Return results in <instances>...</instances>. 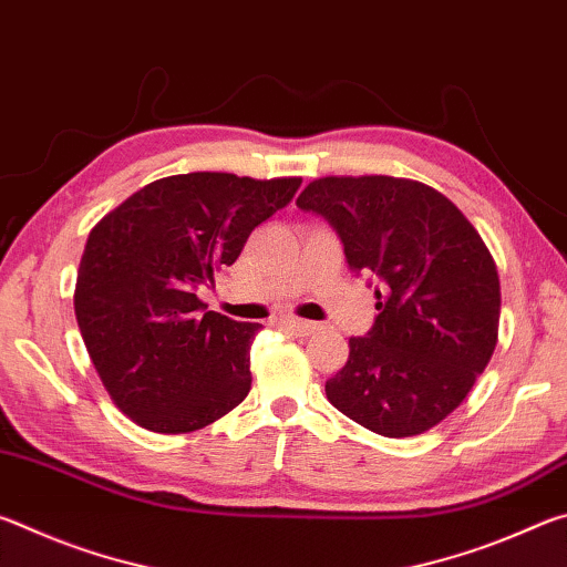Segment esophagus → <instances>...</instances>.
<instances>
[{"mask_svg":"<svg viewBox=\"0 0 567 567\" xmlns=\"http://www.w3.org/2000/svg\"><path fill=\"white\" fill-rule=\"evenodd\" d=\"M280 324L287 332L297 334V338H307V334H312L315 328H318L315 322H307V320H300V318H282Z\"/></svg>","mask_w":567,"mask_h":567,"instance_id":"obj_1","label":"esophagus"}]
</instances>
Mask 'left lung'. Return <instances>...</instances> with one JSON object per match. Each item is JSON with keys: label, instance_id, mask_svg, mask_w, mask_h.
<instances>
[{"label": "left lung", "instance_id": "8db88e82", "mask_svg": "<svg viewBox=\"0 0 567 567\" xmlns=\"http://www.w3.org/2000/svg\"><path fill=\"white\" fill-rule=\"evenodd\" d=\"M297 207L328 219L352 272L378 282V318L324 382L342 415L385 437L435 427L473 390L497 344L501 277L477 229L415 179L320 177Z\"/></svg>", "mask_w": 567, "mask_h": 567}]
</instances>
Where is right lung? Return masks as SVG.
Masks as SVG:
<instances>
[{
	"mask_svg": "<svg viewBox=\"0 0 567 567\" xmlns=\"http://www.w3.org/2000/svg\"><path fill=\"white\" fill-rule=\"evenodd\" d=\"M189 172L150 182L92 227L74 315L94 370L124 415L152 433L209 425L247 398L262 324L207 310L197 290L300 187Z\"/></svg>",
	"mask_w": 567,
	"mask_h": 567,
	"instance_id": "1",
	"label": "right lung"
}]
</instances>
